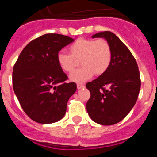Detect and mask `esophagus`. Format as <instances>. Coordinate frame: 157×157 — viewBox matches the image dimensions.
Listing matches in <instances>:
<instances>
[{"instance_id": "1", "label": "esophagus", "mask_w": 157, "mask_h": 157, "mask_svg": "<svg viewBox=\"0 0 157 157\" xmlns=\"http://www.w3.org/2000/svg\"><path fill=\"white\" fill-rule=\"evenodd\" d=\"M85 87V86L83 85V84H80V83H78V84H77V88L78 90H80V89H82Z\"/></svg>"}]
</instances>
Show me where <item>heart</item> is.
Segmentation results:
<instances>
[{
    "label": "heart",
    "mask_w": 157,
    "mask_h": 157,
    "mask_svg": "<svg viewBox=\"0 0 157 157\" xmlns=\"http://www.w3.org/2000/svg\"><path fill=\"white\" fill-rule=\"evenodd\" d=\"M69 52L60 51L56 55V60L63 71L71 73L79 60L82 67L70 75V79L75 82H84L94 75L104 74L110 66L112 50L109 42L105 39L79 38L69 47Z\"/></svg>",
    "instance_id": "heart-1"
}]
</instances>
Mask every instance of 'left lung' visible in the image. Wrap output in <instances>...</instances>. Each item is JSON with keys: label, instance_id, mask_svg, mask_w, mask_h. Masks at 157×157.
I'll return each mask as SVG.
<instances>
[{"label": "left lung", "instance_id": "obj_1", "mask_svg": "<svg viewBox=\"0 0 157 157\" xmlns=\"http://www.w3.org/2000/svg\"><path fill=\"white\" fill-rule=\"evenodd\" d=\"M92 37H103L109 42L112 61L104 74L86 83L90 92L86 110L95 123L113 125L128 115L138 100L141 88L138 67L128 48L112 32H100Z\"/></svg>", "mask_w": 157, "mask_h": 157}]
</instances>
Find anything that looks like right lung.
<instances>
[{
    "label": "right lung",
    "instance_id": "obj_1",
    "mask_svg": "<svg viewBox=\"0 0 157 157\" xmlns=\"http://www.w3.org/2000/svg\"><path fill=\"white\" fill-rule=\"evenodd\" d=\"M74 39L59 34H45L30 41L13 67L12 84L25 113L37 123H52L64 116L75 82L60 69L56 55Z\"/></svg>",
    "mask_w": 157,
    "mask_h": 157
}]
</instances>
